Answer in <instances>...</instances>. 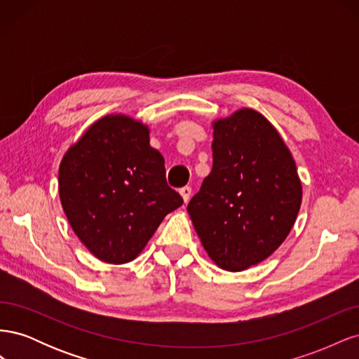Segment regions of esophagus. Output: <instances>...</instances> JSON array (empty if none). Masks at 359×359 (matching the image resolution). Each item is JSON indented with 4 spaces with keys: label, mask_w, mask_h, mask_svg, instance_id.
<instances>
[{
    "label": "esophagus",
    "mask_w": 359,
    "mask_h": 359,
    "mask_svg": "<svg viewBox=\"0 0 359 359\" xmlns=\"http://www.w3.org/2000/svg\"><path fill=\"white\" fill-rule=\"evenodd\" d=\"M180 194H181L182 199H184V203H187L190 201V196H191V187L186 186V187L180 189Z\"/></svg>",
    "instance_id": "1"
}]
</instances>
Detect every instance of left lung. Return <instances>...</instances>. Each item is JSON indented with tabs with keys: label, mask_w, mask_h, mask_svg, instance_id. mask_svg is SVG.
Instances as JSON below:
<instances>
[{
	"label": "left lung",
	"mask_w": 359,
	"mask_h": 359,
	"mask_svg": "<svg viewBox=\"0 0 359 359\" xmlns=\"http://www.w3.org/2000/svg\"><path fill=\"white\" fill-rule=\"evenodd\" d=\"M212 128V169L187 211L208 256L236 273L286 240L302 187L290 151L262 114L240 109Z\"/></svg>",
	"instance_id": "8db88e82"
}]
</instances>
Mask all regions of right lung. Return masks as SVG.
I'll list each match as a JSON object with an SVG mask.
<instances>
[{
	"mask_svg": "<svg viewBox=\"0 0 359 359\" xmlns=\"http://www.w3.org/2000/svg\"><path fill=\"white\" fill-rule=\"evenodd\" d=\"M58 189L72 229L107 264L133 260L182 205L166 182L165 158L149 145L148 127L126 115L103 116L70 147Z\"/></svg>",
	"mask_w": 359,
	"mask_h": 359,
	"instance_id": "add662e5",
	"label": "right lung"
}]
</instances>
